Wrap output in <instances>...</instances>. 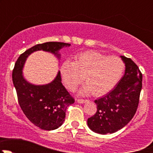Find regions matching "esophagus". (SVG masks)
<instances>
[{"mask_svg": "<svg viewBox=\"0 0 153 153\" xmlns=\"http://www.w3.org/2000/svg\"><path fill=\"white\" fill-rule=\"evenodd\" d=\"M77 102L79 103V104H84V103H86V101H87V100L86 99H81V98H78V99L76 100Z\"/></svg>", "mask_w": 153, "mask_h": 153, "instance_id": "1", "label": "esophagus"}]
</instances>
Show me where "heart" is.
<instances>
[{
  "label": "heart",
  "mask_w": 153,
  "mask_h": 153,
  "mask_svg": "<svg viewBox=\"0 0 153 153\" xmlns=\"http://www.w3.org/2000/svg\"><path fill=\"white\" fill-rule=\"evenodd\" d=\"M124 64L118 57H108L95 51L77 55L72 62L65 61L61 67L64 84L75 90L84 78V93L101 96L112 90L121 79Z\"/></svg>",
  "instance_id": "heart-1"
}]
</instances>
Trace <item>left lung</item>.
I'll use <instances>...</instances> for the list:
<instances>
[{
	"label": "left lung",
	"instance_id": "1",
	"mask_svg": "<svg viewBox=\"0 0 153 153\" xmlns=\"http://www.w3.org/2000/svg\"><path fill=\"white\" fill-rule=\"evenodd\" d=\"M125 73L117 86L105 96L95 100L96 113L88 118L89 127L100 134L113 133L132 120L139 104L142 73L132 59L121 56Z\"/></svg>",
	"mask_w": 153,
	"mask_h": 153
}]
</instances>
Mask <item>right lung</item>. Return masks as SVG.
Instances as JSON below:
<instances>
[{
	"mask_svg": "<svg viewBox=\"0 0 153 153\" xmlns=\"http://www.w3.org/2000/svg\"><path fill=\"white\" fill-rule=\"evenodd\" d=\"M69 44L47 42L37 44L21 54L12 71V81L16 89L18 104L29 121L44 130L59 127L64 121L67 108L75 99L61 83V72L52 82L46 85H33L27 82L22 75V69L27 57L33 52L44 50L59 58L58 50Z\"/></svg>",
	"mask_w": 153,
	"mask_h": 153,
	"instance_id": "1",
	"label": "right lung"
}]
</instances>
